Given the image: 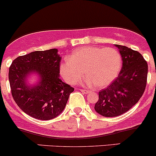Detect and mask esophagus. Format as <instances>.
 <instances>
[{
  "mask_svg": "<svg viewBox=\"0 0 156 156\" xmlns=\"http://www.w3.org/2000/svg\"><path fill=\"white\" fill-rule=\"evenodd\" d=\"M81 91L82 92V93H84V94H88L89 93V90H85V89H81Z\"/></svg>",
  "mask_w": 156,
  "mask_h": 156,
  "instance_id": "34e87169",
  "label": "esophagus"
}]
</instances>
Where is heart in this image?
<instances>
[{
	"label": "heart",
	"instance_id": "1",
	"mask_svg": "<svg viewBox=\"0 0 156 156\" xmlns=\"http://www.w3.org/2000/svg\"><path fill=\"white\" fill-rule=\"evenodd\" d=\"M121 65V55L116 49L86 46L75 49L69 58H65L59 71L66 82L74 84L82 79L84 70L87 85L104 88L117 78Z\"/></svg>",
	"mask_w": 156,
	"mask_h": 156
}]
</instances>
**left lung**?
Here are the masks:
<instances>
[{"label": "left lung", "instance_id": "1", "mask_svg": "<svg viewBox=\"0 0 156 156\" xmlns=\"http://www.w3.org/2000/svg\"><path fill=\"white\" fill-rule=\"evenodd\" d=\"M122 57L123 66L118 77L107 88L99 92L95 111L107 117L117 116L127 112L139 101L147 82L148 65L137 51L116 45Z\"/></svg>", "mask_w": 156, "mask_h": 156}]
</instances>
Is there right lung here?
<instances>
[{"label": "right lung", "instance_id": "right-lung-1", "mask_svg": "<svg viewBox=\"0 0 156 156\" xmlns=\"http://www.w3.org/2000/svg\"><path fill=\"white\" fill-rule=\"evenodd\" d=\"M62 58L56 49L35 51L15 58L9 69V81L13 100L18 107L33 118L49 120L58 116L66 107L74 88L59 78ZM39 76L35 86L27 77Z\"/></svg>", "mask_w": 156, "mask_h": 156}]
</instances>
